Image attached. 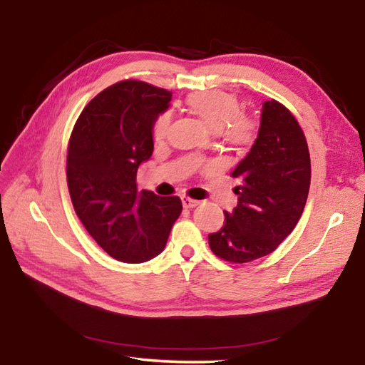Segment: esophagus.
<instances>
[{
	"label": "esophagus",
	"mask_w": 365,
	"mask_h": 365,
	"mask_svg": "<svg viewBox=\"0 0 365 365\" xmlns=\"http://www.w3.org/2000/svg\"><path fill=\"white\" fill-rule=\"evenodd\" d=\"M181 201H182L184 208H193V207H196L197 204H200V201L192 200V197H189V196H182Z\"/></svg>",
	"instance_id": "obj_1"
}]
</instances>
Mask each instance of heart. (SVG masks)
I'll return each instance as SVG.
<instances>
[{"label":"heart","instance_id":"1","mask_svg":"<svg viewBox=\"0 0 365 365\" xmlns=\"http://www.w3.org/2000/svg\"><path fill=\"white\" fill-rule=\"evenodd\" d=\"M185 102L208 128L219 132L230 145L247 146L256 137V121L242 113V103L235 94L220 90H205L190 94ZM170 125V111L158 114L152 123L153 140L161 143L168 138Z\"/></svg>","mask_w":365,"mask_h":365}]
</instances>
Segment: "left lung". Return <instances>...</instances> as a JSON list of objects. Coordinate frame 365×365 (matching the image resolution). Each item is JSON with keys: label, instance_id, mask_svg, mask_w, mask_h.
I'll list each match as a JSON object with an SVG mask.
<instances>
[{"label": "left lung", "instance_id": "obj_1", "mask_svg": "<svg viewBox=\"0 0 365 365\" xmlns=\"http://www.w3.org/2000/svg\"><path fill=\"white\" fill-rule=\"evenodd\" d=\"M239 185L233 213H225L208 245L219 259L247 263L268 256L300 219L311 185V157L302 126L280 102L263 103L259 135L230 173Z\"/></svg>", "mask_w": 365, "mask_h": 365}]
</instances>
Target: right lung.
Segmentation results:
<instances>
[{
  "mask_svg": "<svg viewBox=\"0 0 365 365\" xmlns=\"http://www.w3.org/2000/svg\"><path fill=\"white\" fill-rule=\"evenodd\" d=\"M172 93L143 81L105 88L77 118L68 141L67 182L74 212L109 256L141 263L158 256L182 204L137 192L140 163L153 150L152 123Z\"/></svg>",
  "mask_w": 365,
  "mask_h": 365,
  "instance_id": "right-lung-1",
  "label": "right lung"
}]
</instances>
